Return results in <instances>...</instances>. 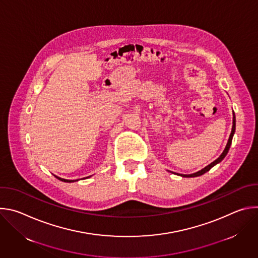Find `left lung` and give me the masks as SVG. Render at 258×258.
I'll return each mask as SVG.
<instances>
[{"label":"left lung","mask_w":258,"mask_h":258,"mask_svg":"<svg viewBox=\"0 0 258 258\" xmlns=\"http://www.w3.org/2000/svg\"><path fill=\"white\" fill-rule=\"evenodd\" d=\"M235 130H236V117H235V113H234V117H233V127H232V132H231V135H230V138H229V141H228V144H227V146H226V148H225V150H224V152L222 153V155H220L216 160H214L213 162H211L209 165H207L206 167H204L203 169H201V170H199V171H197V172H195V173H192V174H178V173H176V174H178V175H180V176H183V177H195V176H199V175H202V174H204L205 172H207V171H209L214 165H216L217 163H219L220 161H222L225 157H226V155L228 154V152H229V150H230V147H231V144H232V140H233V136H234V134H235Z\"/></svg>","instance_id":"left-lung-1"}]
</instances>
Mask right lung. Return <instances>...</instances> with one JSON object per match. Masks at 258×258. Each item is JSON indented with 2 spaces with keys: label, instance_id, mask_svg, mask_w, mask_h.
Returning <instances> with one entry per match:
<instances>
[{
  "label": "right lung",
  "instance_id": "1",
  "mask_svg": "<svg viewBox=\"0 0 258 258\" xmlns=\"http://www.w3.org/2000/svg\"><path fill=\"white\" fill-rule=\"evenodd\" d=\"M55 177H57L58 179H60V180H62V181H65V182H72V181H77V180H78V179H77V180H72V179H71V180H70V179H65V178H61V177H59V176H57V175H55ZM88 177H90V176H87V178H88ZM85 178H86V177H85Z\"/></svg>",
  "mask_w": 258,
  "mask_h": 258
}]
</instances>
